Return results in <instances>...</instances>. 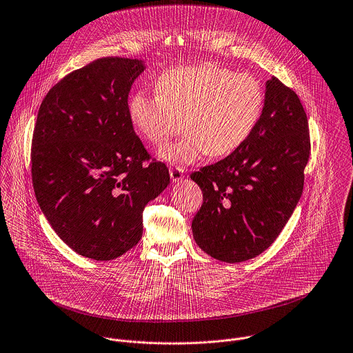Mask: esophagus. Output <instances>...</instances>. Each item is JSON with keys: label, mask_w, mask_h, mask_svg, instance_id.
Returning a JSON list of instances; mask_svg holds the SVG:
<instances>
[{"label": "esophagus", "mask_w": 353, "mask_h": 353, "mask_svg": "<svg viewBox=\"0 0 353 353\" xmlns=\"http://www.w3.org/2000/svg\"><path fill=\"white\" fill-rule=\"evenodd\" d=\"M169 173H170V179L173 183H177L181 179H184V169H181V168H172L169 170Z\"/></svg>", "instance_id": "1"}]
</instances>
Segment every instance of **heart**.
Returning <instances> with one entry per match:
<instances>
[{
	"mask_svg": "<svg viewBox=\"0 0 353 353\" xmlns=\"http://www.w3.org/2000/svg\"><path fill=\"white\" fill-rule=\"evenodd\" d=\"M264 108L260 82L213 63L165 71L157 93L137 90L128 104L129 121L150 144L161 145L181 129L187 134L159 150L170 163L187 165L203 154L223 157L253 133Z\"/></svg>",
	"mask_w": 353,
	"mask_h": 353,
	"instance_id": "obj_1",
	"label": "heart"
}]
</instances>
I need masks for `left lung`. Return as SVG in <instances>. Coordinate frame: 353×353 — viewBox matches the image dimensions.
I'll list each match as a JSON object with an SVG mask.
<instances>
[{"label": "left lung", "instance_id": "1", "mask_svg": "<svg viewBox=\"0 0 353 353\" xmlns=\"http://www.w3.org/2000/svg\"><path fill=\"white\" fill-rule=\"evenodd\" d=\"M310 154L304 107L293 89L272 77L250 137L191 174L203 194L191 225L198 246L224 263H242L267 250L301 198Z\"/></svg>", "mask_w": 353, "mask_h": 353}]
</instances>
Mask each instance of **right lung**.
<instances>
[{
    "instance_id": "right-lung-1",
    "label": "right lung",
    "mask_w": 353,
    "mask_h": 353,
    "mask_svg": "<svg viewBox=\"0 0 353 353\" xmlns=\"http://www.w3.org/2000/svg\"><path fill=\"white\" fill-rule=\"evenodd\" d=\"M137 59L101 57L67 74L41 103L31 179L46 220L75 253L114 260L143 235V210L170 183L128 115L144 71Z\"/></svg>"
}]
</instances>
